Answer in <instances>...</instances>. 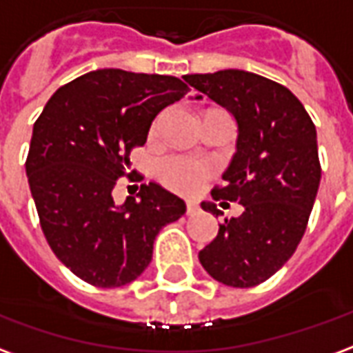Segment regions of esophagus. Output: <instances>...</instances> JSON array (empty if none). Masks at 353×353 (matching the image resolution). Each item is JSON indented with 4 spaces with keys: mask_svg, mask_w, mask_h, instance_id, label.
Segmentation results:
<instances>
[{
    "mask_svg": "<svg viewBox=\"0 0 353 353\" xmlns=\"http://www.w3.org/2000/svg\"><path fill=\"white\" fill-rule=\"evenodd\" d=\"M200 212V206L196 200H187V215H194Z\"/></svg>",
    "mask_w": 353,
    "mask_h": 353,
    "instance_id": "esophagus-1",
    "label": "esophagus"
}]
</instances>
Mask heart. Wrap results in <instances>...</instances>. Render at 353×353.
Wrapping results in <instances>:
<instances>
[{
	"label": "heart",
	"instance_id": "heart-1",
	"mask_svg": "<svg viewBox=\"0 0 353 353\" xmlns=\"http://www.w3.org/2000/svg\"><path fill=\"white\" fill-rule=\"evenodd\" d=\"M214 174V166L206 161H199L192 157H168L161 162L159 177L172 191L179 194H196L202 191L210 176Z\"/></svg>",
	"mask_w": 353,
	"mask_h": 353
}]
</instances>
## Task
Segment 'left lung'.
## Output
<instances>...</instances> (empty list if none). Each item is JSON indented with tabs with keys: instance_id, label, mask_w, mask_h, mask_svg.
<instances>
[{
	"instance_id": "left-lung-1",
	"label": "left lung",
	"mask_w": 353,
	"mask_h": 353,
	"mask_svg": "<svg viewBox=\"0 0 353 353\" xmlns=\"http://www.w3.org/2000/svg\"><path fill=\"white\" fill-rule=\"evenodd\" d=\"M185 81L236 121V153L212 196L244 206L219 225L199 259L225 285H259L288 263L306 230L321 179L316 126L295 94L257 73L221 70ZM200 206L219 215L212 202Z\"/></svg>"
}]
</instances>
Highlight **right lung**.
<instances>
[{
	"instance_id": "obj_1",
	"label": "right lung",
	"mask_w": 353,
	"mask_h": 353,
	"mask_svg": "<svg viewBox=\"0 0 353 353\" xmlns=\"http://www.w3.org/2000/svg\"><path fill=\"white\" fill-rule=\"evenodd\" d=\"M187 92L172 75L105 68L58 88L35 121L26 176L43 234L87 283L121 288L136 280L162 227L185 214L183 200L157 183H143L123 204L111 191L154 117Z\"/></svg>"
}]
</instances>
